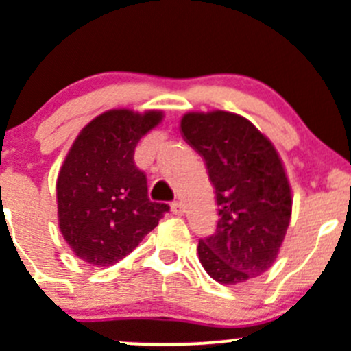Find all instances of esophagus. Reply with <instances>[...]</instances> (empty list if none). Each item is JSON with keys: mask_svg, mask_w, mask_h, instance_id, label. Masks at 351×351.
Returning <instances> with one entry per match:
<instances>
[{"mask_svg": "<svg viewBox=\"0 0 351 351\" xmlns=\"http://www.w3.org/2000/svg\"><path fill=\"white\" fill-rule=\"evenodd\" d=\"M183 210H185V209H183V204L178 202V200L171 204V213L175 214V216H182Z\"/></svg>", "mask_w": 351, "mask_h": 351, "instance_id": "obj_1", "label": "esophagus"}]
</instances>
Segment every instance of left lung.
Masks as SVG:
<instances>
[{"label":"left lung","instance_id":"left-lung-1","mask_svg":"<svg viewBox=\"0 0 351 351\" xmlns=\"http://www.w3.org/2000/svg\"><path fill=\"white\" fill-rule=\"evenodd\" d=\"M180 132L206 162L216 190V233L199 241V261L221 285L266 273L291 219V186L273 142L252 121L230 111H190Z\"/></svg>","mask_w":351,"mask_h":351}]
</instances>
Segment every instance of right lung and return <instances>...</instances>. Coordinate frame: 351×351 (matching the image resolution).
I'll list each match as a JSON object with an SVG mask.
<instances>
[{
  "label": "right lung",
  "mask_w": 351,
  "mask_h": 351,
  "mask_svg": "<svg viewBox=\"0 0 351 351\" xmlns=\"http://www.w3.org/2000/svg\"><path fill=\"white\" fill-rule=\"evenodd\" d=\"M162 118L159 110L104 111L82 128L61 165L58 224L71 252L90 266L130 254L169 209L149 200L147 180L134 162L138 141Z\"/></svg>",
  "instance_id": "obj_1"
}]
</instances>
